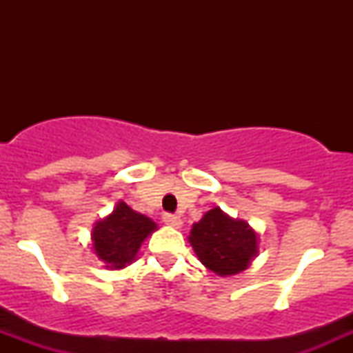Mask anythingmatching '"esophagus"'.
<instances>
[{"label":"esophagus","mask_w":353,"mask_h":353,"mask_svg":"<svg viewBox=\"0 0 353 353\" xmlns=\"http://www.w3.org/2000/svg\"><path fill=\"white\" fill-rule=\"evenodd\" d=\"M163 223L169 227H174V229H179L181 225H183V220H181L179 215H174V213H163L162 216Z\"/></svg>","instance_id":"esophagus-1"}]
</instances>
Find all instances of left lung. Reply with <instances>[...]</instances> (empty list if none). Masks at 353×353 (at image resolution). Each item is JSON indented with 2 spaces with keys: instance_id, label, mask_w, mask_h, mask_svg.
<instances>
[{
  "instance_id": "1",
  "label": "left lung",
  "mask_w": 353,
  "mask_h": 353,
  "mask_svg": "<svg viewBox=\"0 0 353 353\" xmlns=\"http://www.w3.org/2000/svg\"><path fill=\"white\" fill-rule=\"evenodd\" d=\"M190 243L199 261L220 276L243 272L258 252L254 230L243 220L227 216L220 208L210 210L194 223Z\"/></svg>"
}]
</instances>
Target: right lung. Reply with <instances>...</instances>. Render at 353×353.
<instances>
[{
  "mask_svg": "<svg viewBox=\"0 0 353 353\" xmlns=\"http://www.w3.org/2000/svg\"><path fill=\"white\" fill-rule=\"evenodd\" d=\"M155 229V222L148 216L137 213L126 203H117L109 216L95 223L92 232L95 254L105 263V268H124L133 261L141 243Z\"/></svg>",
  "mask_w": 353,
  "mask_h": 353,
  "instance_id": "right-lung-1",
  "label": "right lung"
}]
</instances>
